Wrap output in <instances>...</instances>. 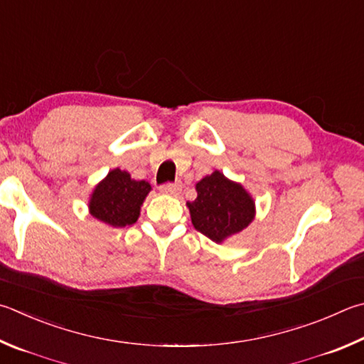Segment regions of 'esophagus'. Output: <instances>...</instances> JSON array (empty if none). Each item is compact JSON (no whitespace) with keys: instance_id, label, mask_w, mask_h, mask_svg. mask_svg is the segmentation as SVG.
<instances>
[{"instance_id":"34e87169","label":"esophagus","mask_w":364,"mask_h":364,"mask_svg":"<svg viewBox=\"0 0 364 364\" xmlns=\"http://www.w3.org/2000/svg\"><path fill=\"white\" fill-rule=\"evenodd\" d=\"M180 191H181V186L180 184H162L161 186V193H164V194H168V196H178L180 194Z\"/></svg>"}]
</instances>
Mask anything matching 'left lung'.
Instances as JSON below:
<instances>
[{
    "label": "left lung",
    "instance_id": "1",
    "mask_svg": "<svg viewBox=\"0 0 364 364\" xmlns=\"http://www.w3.org/2000/svg\"><path fill=\"white\" fill-rule=\"evenodd\" d=\"M197 197L188 202L193 226L215 243L247 229L256 216L253 197L240 183L229 180L220 170L196 184Z\"/></svg>",
    "mask_w": 364,
    "mask_h": 364
}]
</instances>
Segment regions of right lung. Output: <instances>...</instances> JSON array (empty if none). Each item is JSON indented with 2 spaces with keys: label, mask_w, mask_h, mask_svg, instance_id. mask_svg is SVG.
<instances>
[{
  "label": "right lung",
  "mask_w": 364,
  "mask_h": 364,
  "mask_svg": "<svg viewBox=\"0 0 364 364\" xmlns=\"http://www.w3.org/2000/svg\"><path fill=\"white\" fill-rule=\"evenodd\" d=\"M151 191L148 181H136L129 171L113 168L97 184L89 197V213L111 228L136 223L141 205Z\"/></svg>",
  "instance_id": "obj_1"
}]
</instances>
